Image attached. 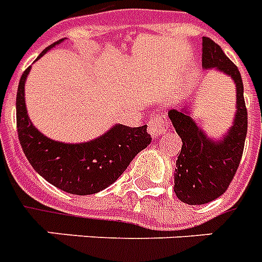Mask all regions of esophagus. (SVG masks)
I'll return each instance as SVG.
<instances>
[{"instance_id":"esophagus-1","label":"esophagus","mask_w":262,"mask_h":262,"mask_svg":"<svg viewBox=\"0 0 262 262\" xmlns=\"http://www.w3.org/2000/svg\"><path fill=\"white\" fill-rule=\"evenodd\" d=\"M168 130V119L164 113H159L152 117L151 122L148 123V132L152 137H159Z\"/></svg>"}]
</instances>
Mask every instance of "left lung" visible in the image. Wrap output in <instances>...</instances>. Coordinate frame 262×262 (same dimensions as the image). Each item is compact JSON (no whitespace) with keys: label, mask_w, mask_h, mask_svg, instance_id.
<instances>
[{"label":"left lung","mask_w":262,"mask_h":262,"mask_svg":"<svg viewBox=\"0 0 262 262\" xmlns=\"http://www.w3.org/2000/svg\"><path fill=\"white\" fill-rule=\"evenodd\" d=\"M203 67L217 68L231 76L236 85V114L234 125L222 141L207 139L185 107L170 110L168 117L182 148L178 152L174 191L182 203L203 205L227 190L239 167L248 133V110L244 98V83L236 65L212 39L203 38Z\"/></svg>","instance_id":"left-lung-1"}]
</instances>
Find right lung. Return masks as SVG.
<instances>
[{
    "mask_svg": "<svg viewBox=\"0 0 262 262\" xmlns=\"http://www.w3.org/2000/svg\"><path fill=\"white\" fill-rule=\"evenodd\" d=\"M61 42L62 39L46 47L38 58ZM30 69L28 67L23 73L16 96L18 140L31 166L55 187L71 194L98 193L114 183L135 156L151 144L147 125L140 127L115 125L94 141L83 144H65L47 139L32 125L27 114L24 83Z\"/></svg>",
    "mask_w": 262,
    "mask_h": 262,
    "instance_id": "right-lung-1",
    "label": "right lung"
}]
</instances>
